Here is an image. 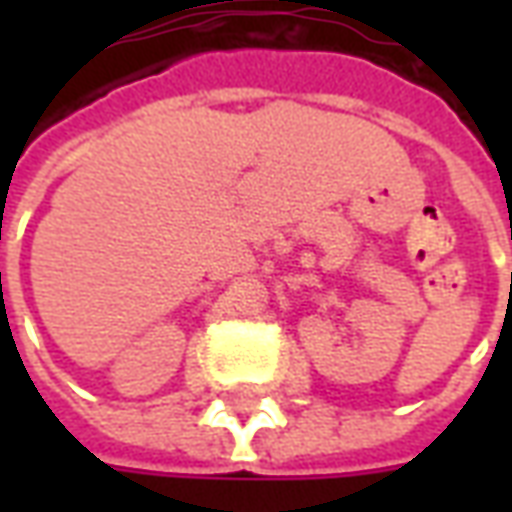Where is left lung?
<instances>
[{
	"instance_id": "obj_1",
	"label": "left lung",
	"mask_w": 512,
	"mask_h": 512,
	"mask_svg": "<svg viewBox=\"0 0 512 512\" xmlns=\"http://www.w3.org/2000/svg\"><path fill=\"white\" fill-rule=\"evenodd\" d=\"M510 285H512V274H510Z\"/></svg>"
}]
</instances>
